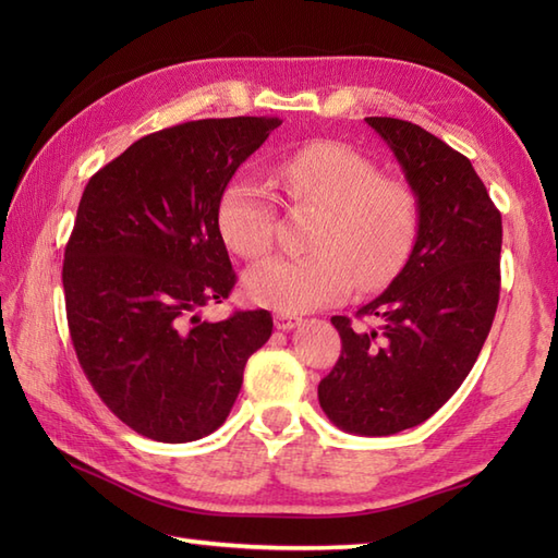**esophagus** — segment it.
I'll return each mask as SVG.
<instances>
[{"label": "esophagus", "instance_id": "esophagus-1", "mask_svg": "<svg viewBox=\"0 0 558 558\" xmlns=\"http://www.w3.org/2000/svg\"><path fill=\"white\" fill-rule=\"evenodd\" d=\"M272 322H276L278 330H292L294 326H300L302 318L300 316H292V314H276V318H272Z\"/></svg>", "mask_w": 558, "mask_h": 558}]
</instances>
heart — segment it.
<instances>
[{
	"instance_id": "1",
	"label": "heart",
	"mask_w": 558,
	"mask_h": 558,
	"mask_svg": "<svg viewBox=\"0 0 558 558\" xmlns=\"http://www.w3.org/2000/svg\"><path fill=\"white\" fill-rule=\"evenodd\" d=\"M294 206H312L310 248L300 258H270L246 272L254 302L280 314L336 304L352 288L388 286L417 242L420 201L398 177H384L364 153L340 141H314L272 168ZM225 244L246 260L264 258L276 240V201L252 177H234L218 204Z\"/></svg>"
}]
</instances>
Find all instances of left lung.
Returning <instances> with one entry per match:
<instances>
[{
	"mask_svg": "<svg viewBox=\"0 0 558 558\" xmlns=\"http://www.w3.org/2000/svg\"><path fill=\"white\" fill-rule=\"evenodd\" d=\"M420 201V232L405 268L357 316H333L342 350L318 384L340 429L390 436L444 405L475 366L499 304L501 213L472 162L426 129L366 117Z\"/></svg>",
	"mask_w": 558,
	"mask_h": 558,
	"instance_id": "1",
	"label": "left lung"
}]
</instances>
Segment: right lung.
Returning a JSON list of instances; mask_svg holds the SVG:
<instances>
[{"mask_svg":"<svg viewBox=\"0 0 558 558\" xmlns=\"http://www.w3.org/2000/svg\"><path fill=\"white\" fill-rule=\"evenodd\" d=\"M278 117L184 122L148 134L83 189L64 248V300L83 374L141 436L186 444L228 420L266 310L210 324L234 288L218 204Z\"/></svg>","mask_w":558,"mask_h":558,"instance_id":"1","label":"right lung"}]
</instances>
